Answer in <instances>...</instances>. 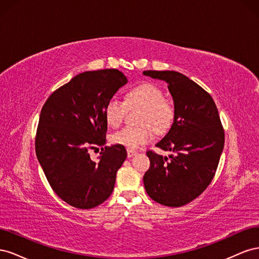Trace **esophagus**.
I'll return each instance as SVG.
<instances>
[{
	"label": "esophagus",
	"mask_w": 259,
	"mask_h": 259,
	"mask_svg": "<svg viewBox=\"0 0 259 259\" xmlns=\"http://www.w3.org/2000/svg\"><path fill=\"white\" fill-rule=\"evenodd\" d=\"M136 154H137V151L131 150V149H127V156H128V158H132V156H134Z\"/></svg>",
	"instance_id": "esophagus-1"
}]
</instances>
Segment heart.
Segmentation results:
<instances>
[{
  "mask_svg": "<svg viewBox=\"0 0 259 259\" xmlns=\"http://www.w3.org/2000/svg\"><path fill=\"white\" fill-rule=\"evenodd\" d=\"M130 107L144 109L139 123L142 126H126L112 135V143L127 149H137L150 143L153 138V130L165 133L174 122L175 106L173 101L164 97V92L152 83H144L132 89L126 96ZM126 104L119 97L113 96L105 107L106 121L112 127H117L123 122L126 113Z\"/></svg>",
  "mask_w": 259,
  "mask_h": 259,
  "instance_id": "1",
  "label": "heart"
}]
</instances>
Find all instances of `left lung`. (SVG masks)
<instances>
[{
	"label": "left lung",
	"mask_w": 259,
	"mask_h": 259,
	"mask_svg": "<svg viewBox=\"0 0 259 259\" xmlns=\"http://www.w3.org/2000/svg\"><path fill=\"white\" fill-rule=\"evenodd\" d=\"M144 75L165 81L175 106L173 124L155 145L175 154L147 152L150 167L144 176L145 189L160 204L179 207L198 198L214 178L224 128L213 98L188 76L168 70H148Z\"/></svg>",
	"instance_id": "1"
}]
</instances>
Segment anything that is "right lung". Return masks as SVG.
<instances>
[{"label":"right lung","instance_id":"add662e5","mask_svg":"<svg viewBox=\"0 0 259 259\" xmlns=\"http://www.w3.org/2000/svg\"><path fill=\"white\" fill-rule=\"evenodd\" d=\"M127 79L116 69L85 71L55 91L41 110L35 152L53 190L69 205L90 209L110 197L116 171L127 156L123 146L106 144L105 107Z\"/></svg>","mask_w":259,"mask_h":259}]
</instances>
